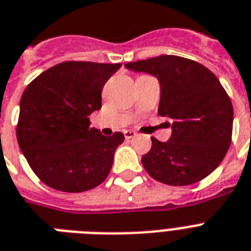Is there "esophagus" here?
Listing matches in <instances>:
<instances>
[{"label":"esophagus","instance_id":"1","mask_svg":"<svg viewBox=\"0 0 251 251\" xmlns=\"http://www.w3.org/2000/svg\"><path fill=\"white\" fill-rule=\"evenodd\" d=\"M124 135H125L126 139H131V138H134V136L136 135V132L132 131V130H126V131L124 132Z\"/></svg>","mask_w":251,"mask_h":251}]
</instances>
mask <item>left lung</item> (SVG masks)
I'll list each match as a JSON object with an SVG mask.
<instances>
[{
	"label": "left lung",
	"mask_w": 251,
	"mask_h": 251,
	"mask_svg": "<svg viewBox=\"0 0 251 251\" xmlns=\"http://www.w3.org/2000/svg\"><path fill=\"white\" fill-rule=\"evenodd\" d=\"M134 72L150 73L161 87L158 115L169 120L168 142L152 139L142 157L146 172L169 185H188L206 178L231 146L233 108L211 71L175 55L125 64Z\"/></svg>",
	"instance_id": "left-lung-1"
}]
</instances>
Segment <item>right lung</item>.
<instances>
[{
  "label": "right lung",
  "mask_w": 251,
  "mask_h": 251,
  "mask_svg": "<svg viewBox=\"0 0 251 251\" xmlns=\"http://www.w3.org/2000/svg\"><path fill=\"white\" fill-rule=\"evenodd\" d=\"M121 67L64 62L32 81L20 99L16 138L34 174L63 192H83L111 172L122 132L104 136L89 116L101 108V90Z\"/></svg>",
  "instance_id": "obj_1"
}]
</instances>
